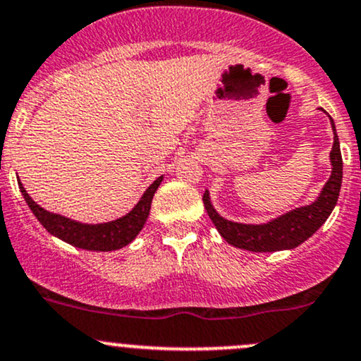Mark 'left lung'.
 Returning <instances> with one entry per match:
<instances>
[{
  "instance_id": "obj_1",
  "label": "left lung",
  "mask_w": 361,
  "mask_h": 361,
  "mask_svg": "<svg viewBox=\"0 0 361 361\" xmlns=\"http://www.w3.org/2000/svg\"><path fill=\"white\" fill-rule=\"evenodd\" d=\"M330 123L334 128V146L330 151L332 176L323 185L317 202H313L311 205L290 210L288 214L281 215L267 224H238V222L221 217L214 210L210 198H208V191H205L203 205H205L208 217L212 219L217 231L229 245L250 252L288 250V248L299 247L302 241L313 236L322 228V224L329 219L336 207L341 184H343V156H341L339 137L336 133L332 118H330Z\"/></svg>"
}]
</instances>
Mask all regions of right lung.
Wrapping results in <instances>:
<instances>
[{
  "mask_svg": "<svg viewBox=\"0 0 361 361\" xmlns=\"http://www.w3.org/2000/svg\"><path fill=\"white\" fill-rule=\"evenodd\" d=\"M161 180L163 177H158L146 189V192L139 200V203L132 208V212H128L121 219H116V221L106 222V224H81V222L71 221V219L62 217L59 214H51V212H47L39 207L35 200H31L20 180H18V188H20L25 203L48 233L61 238L62 241L73 245V247L83 248V250L111 252L126 247L139 235L140 229L146 224L151 210V202H153V196Z\"/></svg>",
  "mask_w": 361,
  "mask_h": 361,
  "instance_id": "add662e5",
  "label": "right lung"
}]
</instances>
